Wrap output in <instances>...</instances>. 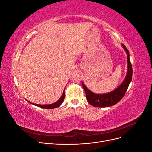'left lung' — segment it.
I'll use <instances>...</instances> for the list:
<instances>
[{"label":"left lung","instance_id":"8db88e82","mask_svg":"<svg viewBox=\"0 0 152 152\" xmlns=\"http://www.w3.org/2000/svg\"><path fill=\"white\" fill-rule=\"evenodd\" d=\"M122 45L127 54V72L125 79L117 89L110 93L98 94H95L86 87L83 82L82 85L86 93L87 101L92 106L95 107H108L117 104L122 99L131 82L132 77V67L130 61V56L127 48L122 44Z\"/></svg>","mask_w":152,"mask_h":152}]
</instances>
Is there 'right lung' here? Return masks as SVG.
Instances as JSON below:
<instances>
[{"label":"right lung","instance_id":"obj_1","mask_svg":"<svg viewBox=\"0 0 152 152\" xmlns=\"http://www.w3.org/2000/svg\"><path fill=\"white\" fill-rule=\"evenodd\" d=\"M65 89H64L63 91V93L61 96V97L59 98L56 102H55L53 104H34L30 102H29L30 103L32 104H34L35 106H37V107H39L40 108H45V109H53V108H58L59 107V106H60L64 101V99H65Z\"/></svg>","mask_w":152,"mask_h":152}]
</instances>
